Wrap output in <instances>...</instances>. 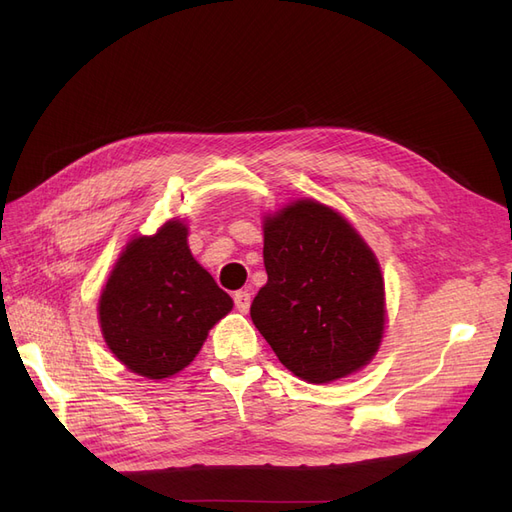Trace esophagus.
Returning <instances> with one entry per match:
<instances>
[{"instance_id":"esophagus-1","label":"esophagus","mask_w":512,"mask_h":512,"mask_svg":"<svg viewBox=\"0 0 512 512\" xmlns=\"http://www.w3.org/2000/svg\"><path fill=\"white\" fill-rule=\"evenodd\" d=\"M250 305H252V294H250V292H247V290L235 292V307L239 309L241 314L250 312Z\"/></svg>"}]
</instances>
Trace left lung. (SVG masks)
Instances as JSON below:
<instances>
[{"label":"left lung","instance_id":"8db88e82","mask_svg":"<svg viewBox=\"0 0 512 512\" xmlns=\"http://www.w3.org/2000/svg\"><path fill=\"white\" fill-rule=\"evenodd\" d=\"M267 284L250 316L294 376L327 384L363 369L384 337L376 254L342 213L299 198L265 222Z\"/></svg>","mask_w":512,"mask_h":512}]
</instances>
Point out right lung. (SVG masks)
I'll list each match as a JSON object with an SVG mask.
<instances>
[{
    "label": "right lung",
    "instance_id": "obj_1",
    "mask_svg": "<svg viewBox=\"0 0 512 512\" xmlns=\"http://www.w3.org/2000/svg\"><path fill=\"white\" fill-rule=\"evenodd\" d=\"M232 299L196 262L188 226L168 220L123 247L98 301L104 342L132 374L164 380L188 367Z\"/></svg>",
    "mask_w": 512,
    "mask_h": 512
}]
</instances>
